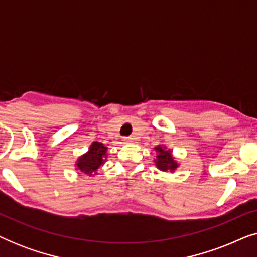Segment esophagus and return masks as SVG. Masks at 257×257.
I'll return each mask as SVG.
<instances>
[{
	"instance_id": "1",
	"label": "esophagus",
	"mask_w": 257,
	"mask_h": 257,
	"mask_svg": "<svg viewBox=\"0 0 257 257\" xmlns=\"http://www.w3.org/2000/svg\"><path fill=\"white\" fill-rule=\"evenodd\" d=\"M124 142L125 143H133V138L132 137H126V138H124Z\"/></svg>"
}]
</instances>
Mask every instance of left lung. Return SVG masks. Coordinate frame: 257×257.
I'll return each mask as SVG.
<instances>
[{
  "label": "left lung",
  "instance_id": "8db88e82",
  "mask_svg": "<svg viewBox=\"0 0 257 257\" xmlns=\"http://www.w3.org/2000/svg\"><path fill=\"white\" fill-rule=\"evenodd\" d=\"M157 157L154 158V165L158 170L166 173H174L180 167V163H178L173 156V151L167 149L166 145H158L154 147Z\"/></svg>",
  "mask_w": 257,
  "mask_h": 257
}]
</instances>
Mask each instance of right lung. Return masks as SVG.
Returning a JSON list of instances; mask_svg holds the SVG:
<instances>
[{
  "mask_svg": "<svg viewBox=\"0 0 257 257\" xmlns=\"http://www.w3.org/2000/svg\"><path fill=\"white\" fill-rule=\"evenodd\" d=\"M107 160V147L103 143L92 142L89 150L82 156L77 158L75 163L76 171L82 172L89 178H93L98 174L99 167Z\"/></svg>",
  "mask_w": 257,
  "mask_h": 257,
  "instance_id": "obj_1",
  "label": "right lung"
}]
</instances>
